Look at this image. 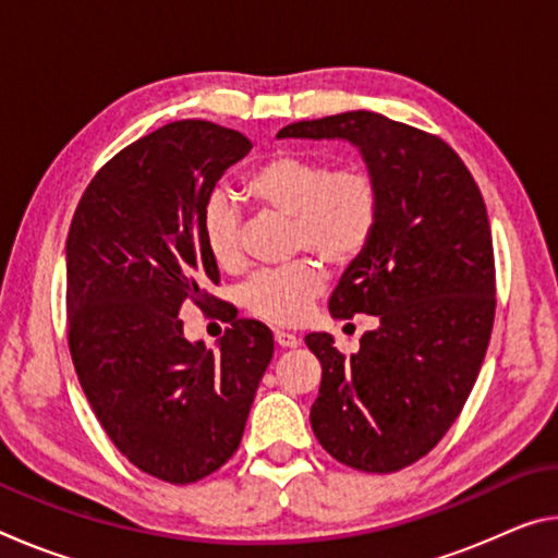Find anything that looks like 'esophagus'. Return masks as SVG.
<instances>
[{"mask_svg":"<svg viewBox=\"0 0 558 558\" xmlns=\"http://www.w3.org/2000/svg\"><path fill=\"white\" fill-rule=\"evenodd\" d=\"M276 344L282 347V349H295L300 344V337L290 335V332H282V329H278V332H276Z\"/></svg>","mask_w":558,"mask_h":558,"instance_id":"1","label":"esophagus"}]
</instances>
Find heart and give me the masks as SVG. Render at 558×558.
Segmentation results:
<instances>
[{
	"mask_svg": "<svg viewBox=\"0 0 558 558\" xmlns=\"http://www.w3.org/2000/svg\"><path fill=\"white\" fill-rule=\"evenodd\" d=\"M243 192L260 209L290 216V251L313 253L335 268H349L369 251L381 226L384 189L362 159L329 167L327 159L276 153L243 177ZM202 233L221 268L241 266V214L231 199L214 194L204 206ZM327 288V270L300 258L260 270L243 288V305L270 325L305 323L313 302Z\"/></svg>",
	"mask_w": 558,
	"mask_h": 558,
	"instance_id": "heart-1",
	"label": "heart"
}]
</instances>
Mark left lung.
<instances>
[{
	"mask_svg": "<svg viewBox=\"0 0 558 558\" xmlns=\"http://www.w3.org/2000/svg\"><path fill=\"white\" fill-rule=\"evenodd\" d=\"M278 137L349 140L384 189L369 251L329 298L337 319L374 315L356 354L305 337L323 384L310 423L329 456L396 472L438 446L465 405L495 323V253L480 186L456 149L379 112L302 120Z\"/></svg>",
	"mask_w": 558,
	"mask_h": 558,
	"instance_id": "obj_1",
	"label": "left lung"
}]
</instances>
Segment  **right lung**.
<instances>
[{"label": "right lung", "mask_w": 558, "mask_h": 558, "mask_svg": "<svg viewBox=\"0 0 558 558\" xmlns=\"http://www.w3.org/2000/svg\"><path fill=\"white\" fill-rule=\"evenodd\" d=\"M251 140L177 120L98 169L65 241L69 349L93 413L132 465L172 485L219 470L243 438L272 332L209 295L219 266L202 214ZM186 301L232 323L220 352L189 343Z\"/></svg>", "instance_id": "1"}]
</instances>
